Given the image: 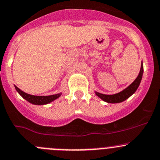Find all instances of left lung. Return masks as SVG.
<instances>
[{
	"instance_id": "left-lung-1",
	"label": "left lung",
	"mask_w": 160,
	"mask_h": 160,
	"mask_svg": "<svg viewBox=\"0 0 160 160\" xmlns=\"http://www.w3.org/2000/svg\"><path fill=\"white\" fill-rule=\"evenodd\" d=\"M143 62L142 61V64H141V69L140 72H139L138 76L137 77V78L128 87L125 89H123V91H119V92L116 93V94H102V93H99L98 91H94L96 95L98 97L100 98L102 101L107 102V103H119V102H123V101H125L126 99H128V98L131 97L132 94H134L135 93V91H137V89L138 88L139 85H140L141 81H142V76H143Z\"/></svg>"
}]
</instances>
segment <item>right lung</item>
<instances>
[{"mask_svg":"<svg viewBox=\"0 0 160 160\" xmlns=\"http://www.w3.org/2000/svg\"><path fill=\"white\" fill-rule=\"evenodd\" d=\"M15 86V90L17 91V92L25 99L27 102H29V103L32 104V105H47V104L51 103L53 101H55V99L58 98L60 96L62 95V93L60 92L58 94H52V95H48V96H37V95H32V94H27V93L24 92V91H21L18 87Z\"/></svg>","mask_w":160,"mask_h":160,"instance_id":"add662e5","label":"right lung"}]
</instances>
